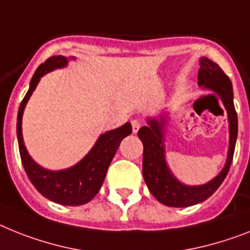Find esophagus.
<instances>
[{
    "label": "esophagus",
    "instance_id": "esophagus-1",
    "mask_svg": "<svg viewBox=\"0 0 250 250\" xmlns=\"http://www.w3.org/2000/svg\"><path fill=\"white\" fill-rule=\"evenodd\" d=\"M131 125H132V132H133V133H137L140 127H141V122L138 121V119H133V121H131Z\"/></svg>",
    "mask_w": 250,
    "mask_h": 250
}]
</instances>
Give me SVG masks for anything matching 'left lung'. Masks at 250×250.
Returning <instances> with one entry per match:
<instances>
[{
	"label": "left lung",
	"instance_id": "obj_1",
	"mask_svg": "<svg viewBox=\"0 0 250 250\" xmlns=\"http://www.w3.org/2000/svg\"><path fill=\"white\" fill-rule=\"evenodd\" d=\"M198 70V85L211 90L220 96L228 112L229 150L225 167L217 177L202 186H186L174 177L165 160L164 129L167 118H148L147 125L138 131V137L144 144L142 174L148 190L157 201L169 207H188L201 203L211 197L221 186L231 165L236 136H238V115L234 106L231 81L213 61L202 57Z\"/></svg>",
	"mask_w": 250,
	"mask_h": 250
}]
</instances>
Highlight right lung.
<instances>
[{
	"mask_svg": "<svg viewBox=\"0 0 250 250\" xmlns=\"http://www.w3.org/2000/svg\"><path fill=\"white\" fill-rule=\"evenodd\" d=\"M71 60H75V57ZM67 63H68V58L63 56H53L38 67L30 81L28 93L19 106L16 133H18L19 150H20L22 165L26 175L38 192L48 200L60 205L80 206L90 202L96 196V193L99 192L103 182L105 179L106 170L118 150L122 140L132 133V125L129 122H127L119 128L100 135L94 147L89 151V154L76 165L68 169L53 171L38 165L28 154L22 140L21 123L24 109L38 83L41 81V77L56 68L67 66Z\"/></svg>",
	"mask_w": 250,
	"mask_h": 250,
	"instance_id": "1",
	"label": "right lung"
}]
</instances>
